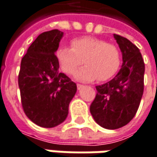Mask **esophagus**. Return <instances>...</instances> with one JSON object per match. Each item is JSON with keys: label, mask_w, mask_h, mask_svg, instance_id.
Listing matches in <instances>:
<instances>
[{"label": "esophagus", "mask_w": 157, "mask_h": 157, "mask_svg": "<svg viewBox=\"0 0 157 157\" xmlns=\"http://www.w3.org/2000/svg\"><path fill=\"white\" fill-rule=\"evenodd\" d=\"M83 85H80V84H78L77 85V88H78V90H80L81 88H83Z\"/></svg>", "instance_id": "obj_1"}]
</instances>
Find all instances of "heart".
I'll return each instance as SVG.
<instances>
[{"instance_id": "1", "label": "heart", "mask_w": 157, "mask_h": 157, "mask_svg": "<svg viewBox=\"0 0 157 157\" xmlns=\"http://www.w3.org/2000/svg\"><path fill=\"white\" fill-rule=\"evenodd\" d=\"M56 57L66 74H72L84 62L86 66L74 74L77 80L83 82L108 80L116 74L121 65V54L117 47L92 36L74 39L71 47L60 46Z\"/></svg>"}]
</instances>
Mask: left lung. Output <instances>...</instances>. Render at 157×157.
Here are the masks:
<instances>
[{
	"mask_svg": "<svg viewBox=\"0 0 157 157\" xmlns=\"http://www.w3.org/2000/svg\"><path fill=\"white\" fill-rule=\"evenodd\" d=\"M122 54L117 75L105 84L96 86L97 93L90 105L95 122L107 129L128 124L135 116L144 91L145 63L140 49L129 40L113 34Z\"/></svg>",
	"mask_w": 157,
	"mask_h": 157,
	"instance_id": "obj_1",
	"label": "left lung"
}]
</instances>
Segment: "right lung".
<instances>
[{"label":"right lung","mask_w":157,"mask_h":157,"mask_svg":"<svg viewBox=\"0 0 157 157\" xmlns=\"http://www.w3.org/2000/svg\"><path fill=\"white\" fill-rule=\"evenodd\" d=\"M63 32L53 29L40 34L21 60L18 86L26 115L43 128L62 123L77 85L64 73L55 55Z\"/></svg>","instance_id":"obj_1"}]
</instances>
